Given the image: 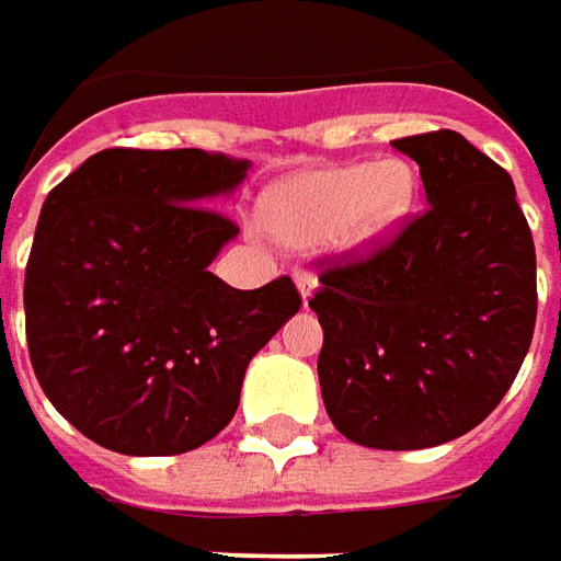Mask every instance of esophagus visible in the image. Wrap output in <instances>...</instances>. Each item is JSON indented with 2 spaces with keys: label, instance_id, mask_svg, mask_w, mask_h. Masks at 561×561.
Listing matches in <instances>:
<instances>
[{
  "label": "esophagus",
  "instance_id": "34e87169",
  "mask_svg": "<svg viewBox=\"0 0 561 561\" xmlns=\"http://www.w3.org/2000/svg\"><path fill=\"white\" fill-rule=\"evenodd\" d=\"M293 277H296V287H299L301 299H305V301L311 299V293L317 289V274L299 268V272H293Z\"/></svg>",
  "mask_w": 561,
  "mask_h": 561
}]
</instances>
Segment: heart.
<instances>
[{
	"label": "heart",
	"mask_w": 561,
	"mask_h": 561,
	"mask_svg": "<svg viewBox=\"0 0 561 561\" xmlns=\"http://www.w3.org/2000/svg\"><path fill=\"white\" fill-rule=\"evenodd\" d=\"M416 178L401 160L351 162L299 174L262 202V226L289 248H375L414 205Z\"/></svg>",
	"instance_id": "1"
}]
</instances>
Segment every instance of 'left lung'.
Masks as SVG:
<instances>
[{"label":"left lung","instance_id":"8db88e82","mask_svg":"<svg viewBox=\"0 0 561 561\" xmlns=\"http://www.w3.org/2000/svg\"><path fill=\"white\" fill-rule=\"evenodd\" d=\"M428 208L365 256L325 265L308 301L335 428L375 450H423L483 423L526 359L535 241L511 174L453 129L392 141Z\"/></svg>","mask_w":561,"mask_h":561}]
</instances>
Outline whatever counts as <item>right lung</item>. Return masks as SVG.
Here are the masks:
<instances>
[{
	"instance_id": "right-lung-1",
	"label": "right lung",
	"mask_w": 561,
	"mask_h": 561,
	"mask_svg": "<svg viewBox=\"0 0 561 561\" xmlns=\"http://www.w3.org/2000/svg\"><path fill=\"white\" fill-rule=\"evenodd\" d=\"M250 162L99 150L47 193L23 284L35 377L71 426L126 456L196 450L236 416L250 359L301 308L289 277L208 272L238 226L208 205Z\"/></svg>"
}]
</instances>
